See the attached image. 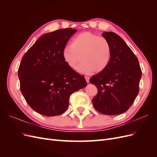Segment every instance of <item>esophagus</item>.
Masks as SVG:
<instances>
[{
  "label": "esophagus",
  "mask_w": 157,
  "mask_h": 157,
  "mask_svg": "<svg viewBox=\"0 0 157 157\" xmlns=\"http://www.w3.org/2000/svg\"><path fill=\"white\" fill-rule=\"evenodd\" d=\"M85 78H86V82H89V81H90V77H85Z\"/></svg>",
  "instance_id": "1"
}]
</instances>
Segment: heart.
<instances>
[{
	"label": "heart",
	"instance_id": "b5f03b06",
	"mask_svg": "<svg viewBox=\"0 0 157 157\" xmlns=\"http://www.w3.org/2000/svg\"><path fill=\"white\" fill-rule=\"evenodd\" d=\"M65 63L72 69L82 73L92 71L99 73L108 65L111 57V47L109 41L90 32L80 33L72 40L71 45L65 46L62 52Z\"/></svg>",
	"mask_w": 157,
	"mask_h": 157
}]
</instances>
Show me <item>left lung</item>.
I'll list each match as a JSON object with an SVG mask.
<instances>
[{
    "mask_svg": "<svg viewBox=\"0 0 157 157\" xmlns=\"http://www.w3.org/2000/svg\"><path fill=\"white\" fill-rule=\"evenodd\" d=\"M102 35L110 43L111 57L107 67L90 79L98 90L92 103L104 115H119L130 107L138 94L141 70L137 57L120 36L113 32Z\"/></svg>",
    "mask_w": 157,
    "mask_h": 157,
    "instance_id": "8db88e82",
    "label": "left lung"
}]
</instances>
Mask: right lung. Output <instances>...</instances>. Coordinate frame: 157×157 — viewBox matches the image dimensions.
Segmentation results:
<instances>
[{
  "instance_id": "right-lung-1",
  "label": "right lung",
  "mask_w": 157,
  "mask_h": 157,
  "mask_svg": "<svg viewBox=\"0 0 157 157\" xmlns=\"http://www.w3.org/2000/svg\"><path fill=\"white\" fill-rule=\"evenodd\" d=\"M75 29L46 33L23 56L18 69L20 90L29 105L47 117L63 113L70 96L86 86L84 76L70 68L62 52Z\"/></svg>"
}]
</instances>
